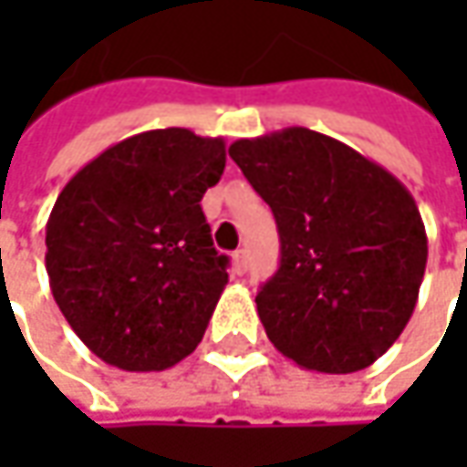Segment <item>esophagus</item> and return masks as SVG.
<instances>
[{
  "label": "esophagus",
  "instance_id": "esophagus-1",
  "mask_svg": "<svg viewBox=\"0 0 467 467\" xmlns=\"http://www.w3.org/2000/svg\"><path fill=\"white\" fill-rule=\"evenodd\" d=\"M244 270H246V249H236L234 252V273L242 275Z\"/></svg>",
  "mask_w": 467,
  "mask_h": 467
}]
</instances>
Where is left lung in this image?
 <instances>
[{"label":"left lung","mask_w":467,"mask_h":467,"mask_svg":"<svg viewBox=\"0 0 467 467\" xmlns=\"http://www.w3.org/2000/svg\"><path fill=\"white\" fill-rule=\"evenodd\" d=\"M228 155L278 223L280 267L257 294L270 343L312 371L371 367L405 330L426 270L410 192L306 127L236 140Z\"/></svg>","instance_id":"left-lung-1"}]
</instances>
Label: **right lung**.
I'll use <instances>...</instances> for the list:
<instances>
[{"label":"right lung","instance_id":"right-lung-1","mask_svg":"<svg viewBox=\"0 0 467 467\" xmlns=\"http://www.w3.org/2000/svg\"><path fill=\"white\" fill-rule=\"evenodd\" d=\"M223 169V137L150 130L103 150L57 197L48 285L106 364L163 371L200 346L228 283L200 207Z\"/></svg>","mask_w":467,"mask_h":467}]
</instances>
